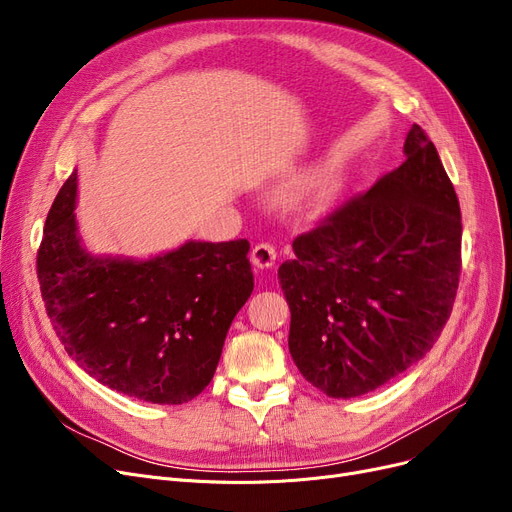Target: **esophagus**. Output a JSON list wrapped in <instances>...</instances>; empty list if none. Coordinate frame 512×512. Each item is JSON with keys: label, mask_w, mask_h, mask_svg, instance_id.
Masks as SVG:
<instances>
[{"label": "esophagus", "mask_w": 512, "mask_h": 512, "mask_svg": "<svg viewBox=\"0 0 512 512\" xmlns=\"http://www.w3.org/2000/svg\"><path fill=\"white\" fill-rule=\"evenodd\" d=\"M251 261L259 270H267V267H272L276 263V249L270 242H259L255 245V249L251 251Z\"/></svg>", "instance_id": "obj_1"}]
</instances>
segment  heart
Returning a JSON list of instances; mask_svg holds the SVG:
<instances>
[{
	"instance_id": "obj_1",
	"label": "heart",
	"mask_w": 512,
	"mask_h": 512,
	"mask_svg": "<svg viewBox=\"0 0 512 512\" xmlns=\"http://www.w3.org/2000/svg\"><path fill=\"white\" fill-rule=\"evenodd\" d=\"M334 199H336L334 180L317 178L303 188L299 195V205L307 215H321L332 207Z\"/></svg>"
}]
</instances>
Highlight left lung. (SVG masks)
<instances>
[{
	"label": "left lung",
	"mask_w": 512,
	"mask_h": 512,
	"mask_svg": "<svg viewBox=\"0 0 512 512\" xmlns=\"http://www.w3.org/2000/svg\"><path fill=\"white\" fill-rule=\"evenodd\" d=\"M407 161L292 240L278 278L303 378L355 398L425 357L461 276V207L434 143L413 124Z\"/></svg>",
	"instance_id": "left-lung-1"
}]
</instances>
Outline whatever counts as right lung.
Wrapping results in <instances>:
<instances>
[{
    "mask_svg": "<svg viewBox=\"0 0 512 512\" xmlns=\"http://www.w3.org/2000/svg\"><path fill=\"white\" fill-rule=\"evenodd\" d=\"M74 203L76 170L47 213L37 253L45 311L66 353L126 396L193 400L253 292L249 240H188L147 261L93 257L76 234Z\"/></svg>",
    "mask_w": 512,
    "mask_h": 512,
    "instance_id": "add662e5",
    "label": "right lung"
}]
</instances>
